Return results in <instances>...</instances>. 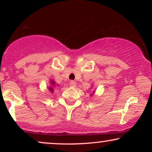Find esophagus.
Listing matches in <instances>:
<instances>
[{"label": "esophagus", "instance_id": "obj_1", "mask_svg": "<svg viewBox=\"0 0 152 152\" xmlns=\"http://www.w3.org/2000/svg\"><path fill=\"white\" fill-rule=\"evenodd\" d=\"M70 85L72 87H75L76 86V82H75V81H71V82H70Z\"/></svg>", "mask_w": 152, "mask_h": 152}]
</instances>
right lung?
Instances as JSON below:
<instances>
[{
  "instance_id": "right-lung-1",
  "label": "right lung",
  "mask_w": 152,
  "mask_h": 152,
  "mask_svg": "<svg viewBox=\"0 0 152 152\" xmlns=\"http://www.w3.org/2000/svg\"><path fill=\"white\" fill-rule=\"evenodd\" d=\"M51 84L53 85V86H54V85L55 84V82H54V81H51ZM49 90H50V91H51L52 92H53V87H52V86L50 87V88H49Z\"/></svg>"
}]
</instances>
